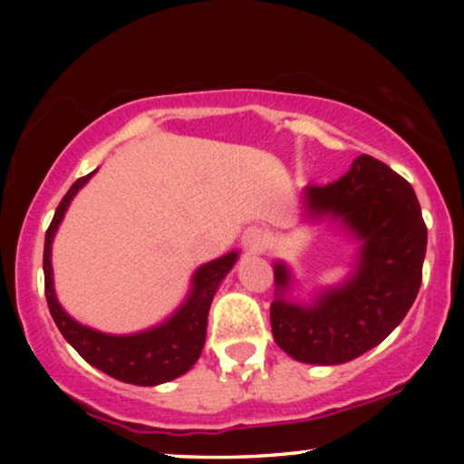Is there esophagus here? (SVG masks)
<instances>
[{
  "label": "esophagus",
  "mask_w": 464,
  "mask_h": 464,
  "mask_svg": "<svg viewBox=\"0 0 464 464\" xmlns=\"http://www.w3.org/2000/svg\"><path fill=\"white\" fill-rule=\"evenodd\" d=\"M243 246L246 251H256V253H262L270 246V232L266 230L262 226H249L245 227L243 232Z\"/></svg>",
  "instance_id": "esophagus-1"
}]
</instances>
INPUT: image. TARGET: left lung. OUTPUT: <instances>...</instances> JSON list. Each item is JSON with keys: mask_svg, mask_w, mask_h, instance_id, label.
Instances as JSON below:
<instances>
[{"mask_svg": "<svg viewBox=\"0 0 464 464\" xmlns=\"http://www.w3.org/2000/svg\"><path fill=\"white\" fill-rule=\"evenodd\" d=\"M302 207L306 219L335 221L357 240V264L342 285L304 304L289 297V266L275 262L272 335L302 363H346L378 346L408 314L422 283L427 226L410 183L367 154L338 181L304 188Z\"/></svg>", "mask_w": 464, "mask_h": 464, "instance_id": "8db88e82", "label": "left lung"}]
</instances>
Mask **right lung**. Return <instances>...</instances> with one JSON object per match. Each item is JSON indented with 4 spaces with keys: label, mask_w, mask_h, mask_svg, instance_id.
Instances as JSON below:
<instances>
[{
    "label": "right lung",
    "mask_w": 464,
    "mask_h": 464,
    "mask_svg": "<svg viewBox=\"0 0 464 464\" xmlns=\"http://www.w3.org/2000/svg\"><path fill=\"white\" fill-rule=\"evenodd\" d=\"M94 175L80 177L63 196L61 205L56 207L46 232L44 243V278H46V302L50 314L69 344L80 353V357L88 361L92 367L105 372L107 376L120 380L126 384L137 386H156L179 378L198 361L202 346L207 340V316L215 291L224 281L232 266L237 264L238 251H230L213 262L202 264L192 276V287L179 308L162 321L160 325L137 334L113 335L103 334L99 329L86 327L65 313L61 302L56 300L54 276H53V240L59 230L63 218H65L73 196L86 186Z\"/></svg>",
    "instance_id": "add662e5"
}]
</instances>
